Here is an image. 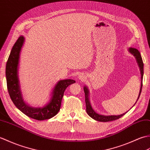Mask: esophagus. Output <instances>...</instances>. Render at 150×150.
<instances>
[{"mask_svg": "<svg viewBox=\"0 0 150 150\" xmlns=\"http://www.w3.org/2000/svg\"><path fill=\"white\" fill-rule=\"evenodd\" d=\"M79 79H83V77L82 76H79Z\"/></svg>", "mask_w": 150, "mask_h": 150, "instance_id": "1", "label": "esophagus"}]
</instances>
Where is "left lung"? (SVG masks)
<instances>
[{
    "label": "left lung",
    "instance_id": "8db88e82",
    "mask_svg": "<svg viewBox=\"0 0 150 150\" xmlns=\"http://www.w3.org/2000/svg\"><path fill=\"white\" fill-rule=\"evenodd\" d=\"M128 50H129V52L134 55L135 56V58H136V60H137V62L138 65L139 67V68H140L141 74V85L140 91H139V94L137 100V101L139 98V96H140V95H141V91H142V79H143V74H144V64H143L141 53L139 52V51L137 49L130 47V48H129ZM83 89H84V92H85V95L86 111V112H87V114L90 116V117H91L92 119H95V120L98 121H100V122H108V121H114V120H116V119H118L120 117H121L122 116L124 115L126 113V112L124 113V114H122L121 115H99V114H97V113L94 112V110L92 109V106L91 105V103H90L89 91H88V88L86 87V86H85ZM137 101H136V103H137Z\"/></svg>",
    "mask_w": 150,
    "mask_h": 150
}]
</instances>
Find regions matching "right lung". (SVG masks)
Returning <instances> with one entry per match:
<instances>
[{"label": "right lung", "instance_id": "add662e5", "mask_svg": "<svg viewBox=\"0 0 150 150\" xmlns=\"http://www.w3.org/2000/svg\"><path fill=\"white\" fill-rule=\"evenodd\" d=\"M24 42V37L21 36L13 45L6 67L7 87L13 103L22 112L28 117L38 121L51 119L58 114L61 107L64 94L68 86L76 82L74 79L59 81L52 92L51 100L43 107H31L23 100L18 77L20 52Z\"/></svg>", "mask_w": 150, "mask_h": 150}]
</instances>
